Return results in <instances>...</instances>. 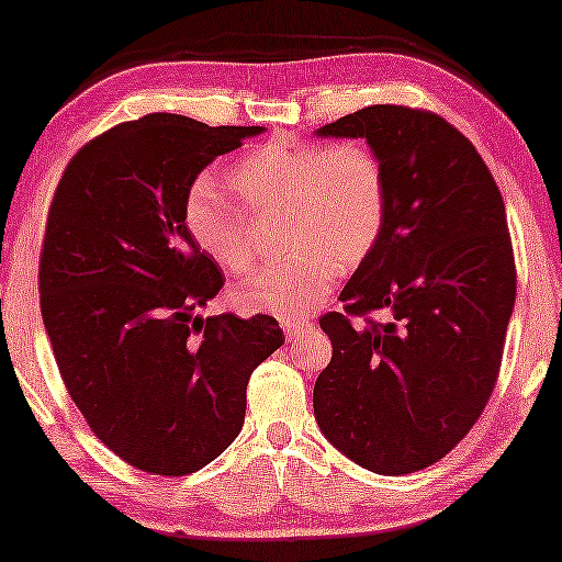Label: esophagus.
<instances>
[{"instance_id":"1","label":"esophagus","mask_w":562,"mask_h":562,"mask_svg":"<svg viewBox=\"0 0 562 562\" xmlns=\"http://www.w3.org/2000/svg\"><path fill=\"white\" fill-rule=\"evenodd\" d=\"M304 328H308V321H300V324H292V321H288V324H282V330L288 333V338L300 336Z\"/></svg>"}]
</instances>
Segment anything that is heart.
Segmentation results:
<instances>
[{"mask_svg":"<svg viewBox=\"0 0 562 562\" xmlns=\"http://www.w3.org/2000/svg\"><path fill=\"white\" fill-rule=\"evenodd\" d=\"M232 186L244 205L198 178L183 200L186 229L220 268L244 274L256 258L248 210H288L292 254L238 288L236 300L292 324L324 304L338 270L362 266L386 224L384 166L360 142H266L234 164Z\"/></svg>","mask_w":562,"mask_h":562,"instance_id":"obj_1","label":"heart"}]
</instances>
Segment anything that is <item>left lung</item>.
Segmentation results:
<instances>
[{"label":"left lung","instance_id":"8db88e82","mask_svg":"<svg viewBox=\"0 0 562 562\" xmlns=\"http://www.w3.org/2000/svg\"><path fill=\"white\" fill-rule=\"evenodd\" d=\"M316 135L367 139L389 188L345 312L318 321L333 357L314 386L316 423L367 471H420L469 435L495 389L517 294L505 202L471 142L429 111L369 105ZM379 307L389 322L366 318Z\"/></svg>","mask_w":562,"mask_h":562}]
</instances>
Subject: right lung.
Returning a JSON list of instances; mask_svg holds the SVG:
<instances>
[{
  "label": "right lung",
  "mask_w": 562,
  "mask_h": 562,
  "mask_svg": "<svg viewBox=\"0 0 562 562\" xmlns=\"http://www.w3.org/2000/svg\"><path fill=\"white\" fill-rule=\"evenodd\" d=\"M260 133L176 113L121 123L71 157L47 210L38 290L59 374L93 435L151 475L217 459L284 342L266 314H195L224 274L183 222L198 173Z\"/></svg>",
  "instance_id": "obj_1"
}]
</instances>
